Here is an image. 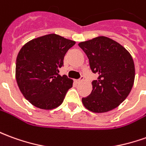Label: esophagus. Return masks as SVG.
Instances as JSON below:
<instances>
[{
  "instance_id": "1",
  "label": "esophagus",
  "mask_w": 146,
  "mask_h": 146,
  "mask_svg": "<svg viewBox=\"0 0 146 146\" xmlns=\"http://www.w3.org/2000/svg\"><path fill=\"white\" fill-rule=\"evenodd\" d=\"M83 80H84V76H81V77H80V79H78V80H75V81H76V83H80V82L83 81Z\"/></svg>"
}]
</instances>
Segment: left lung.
I'll return each mask as SVG.
<instances>
[{
  "instance_id": "1",
  "label": "left lung",
  "mask_w": 146,
  "mask_h": 146,
  "mask_svg": "<svg viewBox=\"0 0 146 146\" xmlns=\"http://www.w3.org/2000/svg\"><path fill=\"white\" fill-rule=\"evenodd\" d=\"M78 46L86 54L92 73H97L92 91L82 98L84 106L95 113L111 111L123 103L133 87L135 69L130 54L119 42L99 36Z\"/></svg>"
}]
</instances>
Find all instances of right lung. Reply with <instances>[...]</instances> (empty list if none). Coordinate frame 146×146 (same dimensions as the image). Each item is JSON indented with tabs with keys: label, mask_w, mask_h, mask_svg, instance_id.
Here are the masks:
<instances>
[{
	"label": "right lung",
	"mask_w": 146,
	"mask_h": 146,
	"mask_svg": "<svg viewBox=\"0 0 146 146\" xmlns=\"http://www.w3.org/2000/svg\"><path fill=\"white\" fill-rule=\"evenodd\" d=\"M76 42L58 35H46L23 46L16 58V79L23 96L44 110L62 104L73 80L58 74L66 52Z\"/></svg>",
	"instance_id": "obj_1"
}]
</instances>
